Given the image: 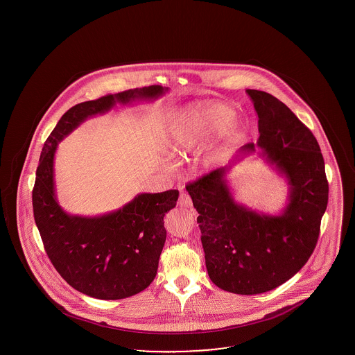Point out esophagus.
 <instances>
[{
	"instance_id": "34e87169",
	"label": "esophagus",
	"mask_w": 355,
	"mask_h": 355,
	"mask_svg": "<svg viewBox=\"0 0 355 355\" xmlns=\"http://www.w3.org/2000/svg\"><path fill=\"white\" fill-rule=\"evenodd\" d=\"M178 205L180 206H184V207H191V198L190 196L186 193V191H181L180 193V198H178Z\"/></svg>"
}]
</instances>
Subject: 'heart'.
<instances>
[{
    "instance_id": "1",
    "label": "heart",
    "mask_w": 355,
    "mask_h": 355,
    "mask_svg": "<svg viewBox=\"0 0 355 355\" xmlns=\"http://www.w3.org/2000/svg\"><path fill=\"white\" fill-rule=\"evenodd\" d=\"M234 110L220 102L200 103L181 114L170 128L168 146L175 154H186L200 149L213 137L223 130L227 142H234L242 133L243 125L232 121Z\"/></svg>"
}]
</instances>
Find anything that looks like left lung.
<instances>
[{
	"mask_svg": "<svg viewBox=\"0 0 355 355\" xmlns=\"http://www.w3.org/2000/svg\"><path fill=\"white\" fill-rule=\"evenodd\" d=\"M259 138L241 152L262 153L288 180L290 202L282 216H259L238 205L223 175L211 170L186 185L201 230L206 269L214 285L252 295L281 286L304 268L318 242L329 200L321 148L311 130L284 102L249 89Z\"/></svg>",
	"mask_w": 355,
	"mask_h": 355,
	"instance_id": "obj_1",
	"label": "left lung"
}]
</instances>
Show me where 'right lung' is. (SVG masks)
Instances as JSON below:
<instances>
[{"label": "right lung", "mask_w": 355, "mask_h": 355, "mask_svg": "<svg viewBox=\"0 0 355 355\" xmlns=\"http://www.w3.org/2000/svg\"><path fill=\"white\" fill-rule=\"evenodd\" d=\"M159 85L107 94L70 107L48 137L35 171L32 198L35 225L45 252L60 275L76 290L98 300H122L145 290L155 278L166 239L164 217L178 190L139 194L107 216H68L54 198L53 159L57 144L85 119L109 110L116 102L153 98Z\"/></svg>", "instance_id": "add662e5"}]
</instances>
